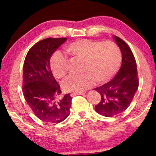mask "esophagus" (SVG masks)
I'll use <instances>...</instances> for the list:
<instances>
[{"mask_svg":"<svg viewBox=\"0 0 156 156\" xmlns=\"http://www.w3.org/2000/svg\"><path fill=\"white\" fill-rule=\"evenodd\" d=\"M84 92H74V93H72L71 94V96L72 97H74V96H76V95H82V94H84Z\"/></svg>","mask_w":156,"mask_h":156,"instance_id":"esophagus-1","label":"esophagus"}]
</instances>
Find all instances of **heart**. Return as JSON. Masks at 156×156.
<instances>
[{
	"label": "heart",
	"instance_id": "1",
	"mask_svg": "<svg viewBox=\"0 0 156 156\" xmlns=\"http://www.w3.org/2000/svg\"><path fill=\"white\" fill-rule=\"evenodd\" d=\"M68 52L84 58L82 74H71L62 82V87L69 92H82L97 83L107 82L115 75L121 62V53L118 45L113 42L92 41L83 39L72 42ZM52 73L61 78L67 70V57L56 51L50 59Z\"/></svg>",
	"mask_w": 156,
	"mask_h": 156
}]
</instances>
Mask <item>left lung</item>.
<instances>
[{
  "instance_id": "obj_1",
  "label": "left lung",
  "mask_w": 156,
  "mask_h": 156,
  "mask_svg": "<svg viewBox=\"0 0 156 156\" xmlns=\"http://www.w3.org/2000/svg\"><path fill=\"white\" fill-rule=\"evenodd\" d=\"M114 40L122 53L120 69L110 82L94 89L101 95V101L95 106L96 112L106 117L118 115L129 107L139 84L137 65L131 48L120 37L114 36Z\"/></svg>"
}]
</instances>
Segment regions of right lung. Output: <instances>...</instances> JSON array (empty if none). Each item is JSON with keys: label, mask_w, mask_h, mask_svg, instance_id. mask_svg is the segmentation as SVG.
<instances>
[{"label": "right lung", "mask_w": 156, "mask_h": 156, "mask_svg": "<svg viewBox=\"0 0 156 156\" xmlns=\"http://www.w3.org/2000/svg\"><path fill=\"white\" fill-rule=\"evenodd\" d=\"M66 37H49L30 49L23 65V92L35 116L48 123H60L69 115L71 96L60 97V87L53 76L50 59Z\"/></svg>", "instance_id": "right-lung-1"}]
</instances>
